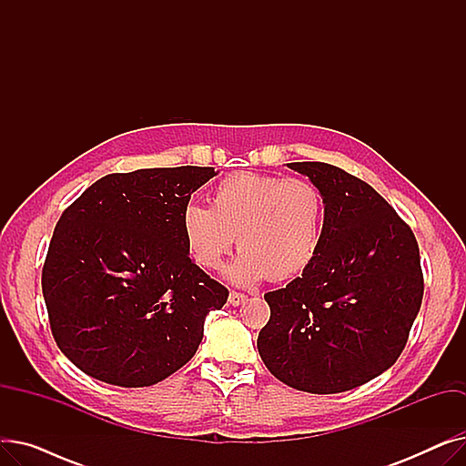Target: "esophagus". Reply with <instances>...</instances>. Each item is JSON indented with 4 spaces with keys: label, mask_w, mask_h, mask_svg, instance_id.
Instances as JSON below:
<instances>
[{
    "label": "esophagus",
    "mask_w": 466,
    "mask_h": 466,
    "mask_svg": "<svg viewBox=\"0 0 466 466\" xmlns=\"http://www.w3.org/2000/svg\"><path fill=\"white\" fill-rule=\"evenodd\" d=\"M246 300H248V295H243V292L232 290L230 295H228V302H230L232 306H239V304H243Z\"/></svg>",
    "instance_id": "obj_1"
}]
</instances>
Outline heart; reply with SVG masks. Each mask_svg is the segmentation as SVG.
Here are the masks:
<instances>
[{
    "instance_id": "1",
    "label": "heart",
    "mask_w": 466,
    "mask_h": 466,
    "mask_svg": "<svg viewBox=\"0 0 466 466\" xmlns=\"http://www.w3.org/2000/svg\"><path fill=\"white\" fill-rule=\"evenodd\" d=\"M327 202L308 179L239 171L211 192V208L188 204L181 230L190 258L215 270L232 251H241L228 268L239 285L262 279L287 281L302 276L323 246Z\"/></svg>"
}]
</instances>
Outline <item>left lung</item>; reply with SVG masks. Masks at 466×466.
Listing matches in <instances>:
<instances>
[{"label": "left lung", "instance_id": "left-lung-1", "mask_svg": "<svg viewBox=\"0 0 466 466\" xmlns=\"http://www.w3.org/2000/svg\"><path fill=\"white\" fill-rule=\"evenodd\" d=\"M327 202L319 255L285 289L266 292L257 346L289 387L341 393L400 357L423 300L418 239L369 183L327 162H290Z\"/></svg>", "mask_w": 466, "mask_h": 466}]
</instances>
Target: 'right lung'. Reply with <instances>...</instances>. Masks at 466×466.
I'll list each match as a JSON object with an SVG mask.
<instances>
[{
    "mask_svg": "<svg viewBox=\"0 0 466 466\" xmlns=\"http://www.w3.org/2000/svg\"><path fill=\"white\" fill-rule=\"evenodd\" d=\"M215 167L109 174L58 218L41 287L60 351L120 387L162 381L187 364L228 289L188 257L181 215Z\"/></svg>",
    "mask_w": 466,
    "mask_h": 466,
    "instance_id": "1",
    "label": "right lung"
}]
</instances>
